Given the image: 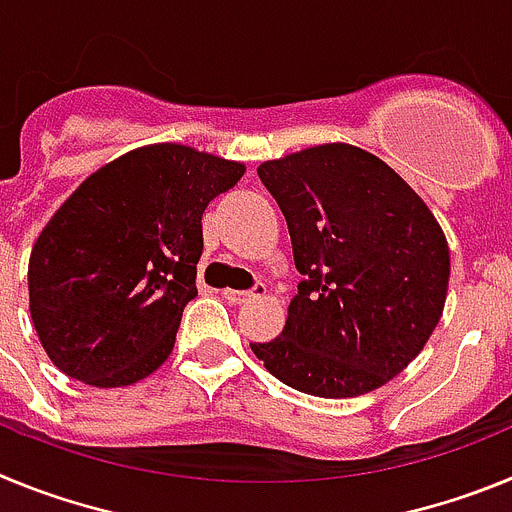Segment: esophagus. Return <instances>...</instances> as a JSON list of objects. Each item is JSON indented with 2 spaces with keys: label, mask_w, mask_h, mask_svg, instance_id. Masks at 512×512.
<instances>
[{
  "label": "esophagus",
  "mask_w": 512,
  "mask_h": 512,
  "mask_svg": "<svg viewBox=\"0 0 512 512\" xmlns=\"http://www.w3.org/2000/svg\"><path fill=\"white\" fill-rule=\"evenodd\" d=\"M264 292H266L264 284H253L251 289H225L223 295L230 305H246L248 300H256V297H261Z\"/></svg>",
  "instance_id": "34e87169"
}]
</instances>
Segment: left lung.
<instances>
[{
	"mask_svg": "<svg viewBox=\"0 0 512 512\" xmlns=\"http://www.w3.org/2000/svg\"><path fill=\"white\" fill-rule=\"evenodd\" d=\"M302 274L282 336L251 343L279 382L356 397L405 369L441 320L449 246L433 212L382 158L325 143L266 161Z\"/></svg>",
	"mask_w": 512,
	"mask_h": 512,
	"instance_id": "8db88e82",
	"label": "left lung"
}]
</instances>
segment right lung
<instances>
[{"label":"right lung","mask_w":512,"mask_h":512,"mask_svg":"<svg viewBox=\"0 0 512 512\" xmlns=\"http://www.w3.org/2000/svg\"><path fill=\"white\" fill-rule=\"evenodd\" d=\"M246 166L176 143L102 166L58 207L27 266L45 354L94 387H125L169 359L197 297L202 215Z\"/></svg>","instance_id":"obj_1"}]
</instances>
